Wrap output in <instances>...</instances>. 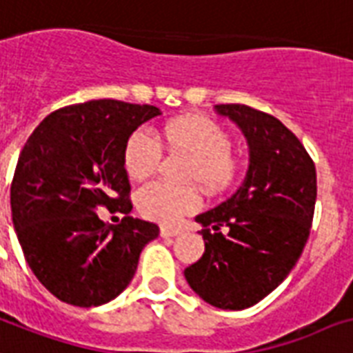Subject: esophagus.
Instances as JSON below:
<instances>
[{
	"mask_svg": "<svg viewBox=\"0 0 353 353\" xmlns=\"http://www.w3.org/2000/svg\"><path fill=\"white\" fill-rule=\"evenodd\" d=\"M180 234H182V230H179V228H168V226L160 228V236L162 237H176Z\"/></svg>",
	"mask_w": 353,
	"mask_h": 353,
	"instance_id": "esophagus-1",
	"label": "esophagus"
}]
</instances>
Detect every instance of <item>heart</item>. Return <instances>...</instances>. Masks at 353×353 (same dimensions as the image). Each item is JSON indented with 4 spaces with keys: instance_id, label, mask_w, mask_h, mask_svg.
Wrapping results in <instances>:
<instances>
[{
    "instance_id": "obj_1",
    "label": "heart",
    "mask_w": 353,
    "mask_h": 353,
    "mask_svg": "<svg viewBox=\"0 0 353 353\" xmlns=\"http://www.w3.org/2000/svg\"><path fill=\"white\" fill-rule=\"evenodd\" d=\"M158 138L169 152L190 160L185 182L208 191L221 190L232 176V139L225 128L204 116H182L160 128ZM162 158L158 141L143 130L128 136L123 151V165L132 180H145L157 171ZM136 206L145 219L160 225H174L199 208V195L191 188H171L162 182L143 185L136 195Z\"/></svg>"
}]
</instances>
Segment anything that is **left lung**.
Returning a JSON list of instances; mask_svg holds the SVG:
<instances>
[{
	"label": "left lung",
	"mask_w": 353,
	"mask_h": 353,
	"mask_svg": "<svg viewBox=\"0 0 353 353\" xmlns=\"http://www.w3.org/2000/svg\"><path fill=\"white\" fill-rule=\"evenodd\" d=\"M248 143L239 190L196 215L204 254L184 270L190 288L219 310H247L272 293L310 237L316 171L300 139L280 119L247 105H215Z\"/></svg>",
	"instance_id": "8db88e82"
}]
</instances>
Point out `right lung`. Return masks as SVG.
Wrapping results in <instances>:
<instances>
[{
    "mask_svg": "<svg viewBox=\"0 0 353 353\" xmlns=\"http://www.w3.org/2000/svg\"><path fill=\"white\" fill-rule=\"evenodd\" d=\"M162 112L151 105L99 99L51 112L16 163L10 208L27 263L65 304L95 307L125 291L139 254L160 234L154 223L125 215L116 226L97 208L128 214L123 165L128 136Z\"/></svg>",
    "mask_w": 353,
    "mask_h": 353,
    "instance_id": "right-lung-1",
    "label": "right lung"
}]
</instances>
